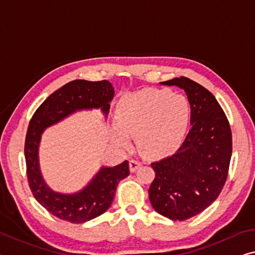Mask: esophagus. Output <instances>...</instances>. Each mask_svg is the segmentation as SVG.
<instances>
[{
    "label": "esophagus",
    "mask_w": 255,
    "mask_h": 255,
    "mask_svg": "<svg viewBox=\"0 0 255 255\" xmlns=\"http://www.w3.org/2000/svg\"><path fill=\"white\" fill-rule=\"evenodd\" d=\"M140 167H142V162H140L139 160L132 159V160L129 161V168H130V171H131V172L136 171L137 169L140 168Z\"/></svg>",
    "instance_id": "esophagus-1"
}]
</instances>
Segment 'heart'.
<instances>
[{"mask_svg": "<svg viewBox=\"0 0 255 255\" xmlns=\"http://www.w3.org/2000/svg\"><path fill=\"white\" fill-rule=\"evenodd\" d=\"M189 118L191 107L185 96L149 88L120 101L117 108L119 127L113 129V136L121 146H128L129 135L137 136L145 155H165L183 142Z\"/></svg>", "mask_w": 255, "mask_h": 255, "instance_id": "1", "label": "heart"}]
</instances>
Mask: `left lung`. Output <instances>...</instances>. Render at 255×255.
I'll list each match as a JSON object with an SVG mask.
<instances>
[{"label":"left lung","mask_w":255,"mask_h":255,"mask_svg":"<svg viewBox=\"0 0 255 255\" xmlns=\"http://www.w3.org/2000/svg\"><path fill=\"white\" fill-rule=\"evenodd\" d=\"M161 84L185 91L191 103L192 129L175 154L151 163L155 177L148 197L157 213L184 221L204 211L224 188L233 152L232 130L207 88L186 77Z\"/></svg>","instance_id":"obj_1"}]
</instances>
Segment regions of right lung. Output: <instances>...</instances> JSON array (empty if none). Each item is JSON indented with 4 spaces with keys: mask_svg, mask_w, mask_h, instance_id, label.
I'll use <instances>...</instances> for the list:
<instances>
[{
    "mask_svg": "<svg viewBox=\"0 0 255 255\" xmlns=\"http://www.w3.org/2000/svg\"><path fill=\"white\" fill-rule=\"evenodd\" d=\"M115 91L110 82L77 79L55 91L31 117L25 140L27 179L38 203L51 215L72 224L94 219L110 208L118 183L129 175V163L102 168L87 187L76 194L53 192L43 180L38 165V144L44 129L83 109H99L108 115Z\"/></svg>",
    "mask_w": 255,
    "mask_h": 255,
    "instance_id": "right-lung-1",
    "label": "right lung"
}]
</instances>
